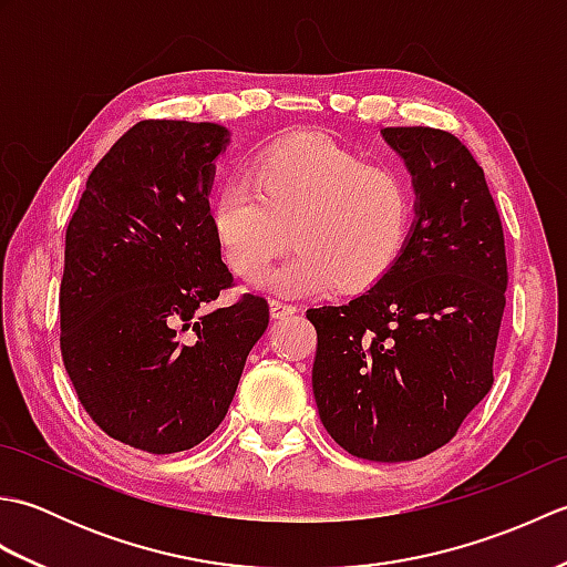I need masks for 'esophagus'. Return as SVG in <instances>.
Here are the masks:
<instances>
[{"mask_svg": "<svg viewBox=\"0 0 567 567\" xmlns=\"http://www.w3.org/2000/svg\"><path fill=\"white\" fill-rule=\"evenodd\" d=\"M295 311H297V307H295V305L280 302V299H272V302H270V317H272V319L290 317V315H295Z\"/></svg>", "mask_w": 567, "mask_h": 567, "instance_id": "34e87169", "label": "esophagus"}]
</instances>
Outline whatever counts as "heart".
Segmentation results:
<instances>
[{
  "mask_svg": "<svg viewBox=\"0 0 567 567\" xmlns=\"http://www.w3.org/2000/svg\"><path fill=\"white\" fill-rule=\"evenodd\" d=\"M212 228L240 280L256 282L290 244L270 290L305 297L336 285L365 292L388 275L412 234L416 197L409 177L321 134H297L262 151L250 183L214 192Z\"/></svg>",
  "mask_w": 567,
  "mask_h": 567,
  "instance_id": "heart-1",
  "label": "heart"
}]
</instances>
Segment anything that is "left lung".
I'll return each instance as SVG.
<instances>
[{
    "label": "left lung",
    "mask_w": 567,
    "mask_h": 567,
    "mask_svg": "<svg viewBox=\"0 0 567 567\" xmlns=\"http://www.w3.org/2000/svg\"><path fill=\"white\" fill-rule=\"evenodd\" d=\"M382 136L416 192L404 252L370 290L307 319L323 429L351 455L402 463L449 443L492 390L509 272L499 212L465 143L429 126Z\"/></svg>",
    "instance_id": "obj_1"
}]
</instances>
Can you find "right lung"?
I'll return each instance as SVG.
<instances>
[{
  "label": "right lung",
  "instance_id": "1",
  "mask_svg": "<svg viewBox=\"0 0 567 567\" xmlns=\"http://www.w3.org/2000/svg\"><path fill=\"white\" fill-rule=\"evenodd\" d=\"M219 124L146 118L87 177L65 234L60 353L106 436L155 455L195 449L221 424L270 307H207L234 275L214 236Z\"/></svg>",
  "mask_w": 567,
  "mask_h": 567
}]
</instances>
